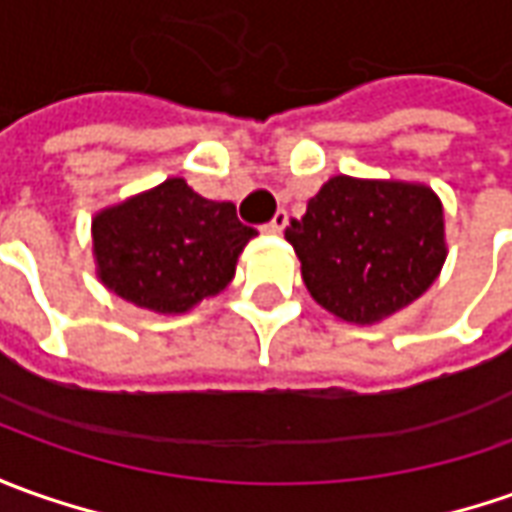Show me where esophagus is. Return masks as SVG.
Segmentation results:
<instances>
[{"instance_id":"1","label":"esophagus","mask_w":512,"mask_h":512,"mask_svg":"<svg viewBox=\"0 0 512 512\" xmlns=\"http://www.w3.org/2000/svg\"><path fill=\"white\" fill-rule=\"evenodd\" d=\"M285 221H288V212L285 210H277V215H274V218H271L269 224H266V232H271V235H280V232H283L285 229Z\"/></svg>"}]
</instances>
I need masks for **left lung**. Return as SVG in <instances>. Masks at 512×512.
I'll return each instance as SVG.
<instances>
[{"label": "left lung", "instance_id": "8db88e82", "mask_svg": "<svg viewBox=\"0 0 512 512\" xmlns=\"http://www.w3.org/2000/svg\"><path fill=\"white\" fill-rule=\"evenodd\" d=\"M285 241L322 308L373 325L415 302L446 263L443 204L423 184L333 176Z\"/></svg>", "mask_w": 512, "mask_h": 512}]
</instances>
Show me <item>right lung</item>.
<instances>
[{
	"mask_svg": "<svg viewBox=\"0 0 512 512\" xmlns=\"http://www.w3.org/2000/svg\"><path fill=\"white\" fill-rule=\"evenodd\" d=\"M255 235L238 221L235 204L198 196L184 179H168L92 221L103 285L156 314H184L224 291Z\"/></svg>",
	"mask_w": 512,
	"mask_h": 512,
	"instance_id": "obj_1",
	"label": "right lung"
}]
</instances>
